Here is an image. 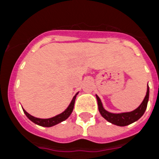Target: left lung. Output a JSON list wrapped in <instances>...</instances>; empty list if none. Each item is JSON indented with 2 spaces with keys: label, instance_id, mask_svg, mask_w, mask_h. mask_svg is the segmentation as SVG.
<instances>
[{
  "label": "left lung",
  "instance_id": "1",
  "mask_svg": "<svg viewBox=\"0 0 159 159\" xmlns=\"http://www.w3.org/2000/svg\"><path fill=\"white\" fill-rule=\"evenodd\" d=\"M149 85L147 86V92L146 95L141 104L134 111L131 112H124V113H119V114H115V113H111L105 110L103 107L102 102L98 95H96L97 100H98V110L100 112L101 115L106 120L115 124V125L120 126V127H124V126L129 125V124L137 121L140 118L144 115L146 107H147L148 101H149Z\"/></svg>",
  "mask_w": 159,
  "mask_h": 159
}]
</instances>
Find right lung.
<instances>
[{
  "label": "right lung",
  "instance_id": "1",
  "mask_svg": "<svg viewBox=\"0 0 159 159\" xmlns=\"http://www.w3.org/2000/svg\"><path fill=\"white\" fill-rule=\"evenodd\" d=\"M79 93H77L74 96V98H72L71 102H70V105L68 106V107L66 109L65 111H63L61 114L56 115L54 117L49 118V119H39V118H35L32 115H31L30 114L27 112V111L23 110V112L26 115L28 119L31 120V122H33L34 124H37L39 126H41V127H46V128H50V127H53L54 125H57V124H60L61 122L65 121L66 119H68V117L70 116V114L73 111V109H74V105H75V98H76V96Z\"/></svg>",
  "mask_w": 159,
  "mask_h": 159
}]
</instances>
